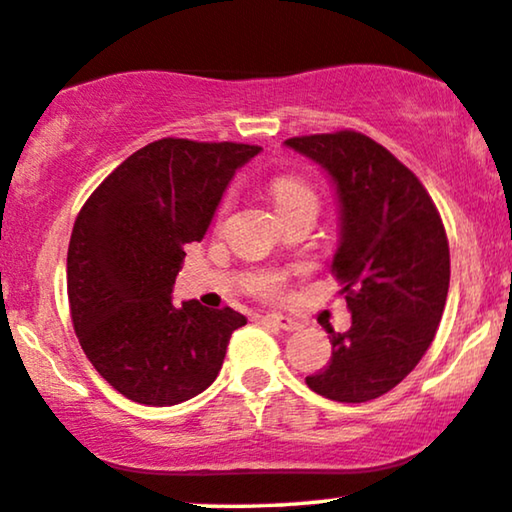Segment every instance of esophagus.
<instances>
[{"label": "esophagus", "mask_w": 512, "mask_h": 512, "mask_svg": "<svg viewBox=\"0 0 512 512\" xmlns=\"http://www.w3.org/2000/svg\"><path fill=\"white\" fill-rule=\"evenodd\" d=\"M262 322L269 324V326H276V329H281V331H295L300 326L298 322H295V319L281 317V315H264Z\"/></svg>", "instance_id": "esophagus-1"}]
</instances>
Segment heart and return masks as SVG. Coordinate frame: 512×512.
I'll return each instance as SVG.
<instances>
[{"label": "heart", "instance_id": "b5f03b06", "mask_svg": "<svg viewBox=\"0 0 512 512\" xmlns=\"http://www.w3.org/2000/svg\"><path fill=\"white\" fill-rule=\"evenodd\" d=\"M272 200H274V207L276 212H288V209H295V207H303V205H315L317 207V195L315 190L307 186L305 181H300V178L295 176H279L272 181ZM257 288H260L262 293L272 295L279 291V276H262L260 281H257Z\"/></svg>", "mask_w": 512, "mask_h": 512}]
</instances>
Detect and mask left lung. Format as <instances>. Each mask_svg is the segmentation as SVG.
I'll return each mask as SVG.
<instances>
[{
	"mask_svg": "<svg viewBox=\"0 0 512 512\" xmlns=\"http://www.w3.org/2000/svg\"><path fill=\"white\" fill-rule=\"evenodd\" d=\"M329 176L338 202L331 274L353 322L329 329L331 362L307 386L338 403L384 396L432 346L446 305L451 255L432 197L386 147L355 131L283 143Z\"/></svg>",
	"mask_w": 512,
	"mask_h": 512,
	"instance_id": "8db88e82",
	"label": "left lung"
}]
</instances>
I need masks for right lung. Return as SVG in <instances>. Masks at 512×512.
Wrapping results in <instances>:
<instances>
[{
	"label": "right lung",
	"mask_w": 512,
	"mask_h": 512,
	"mask_svg": "<svg viewBox=\"0 0 512 512\" xmlns=\"http://www.w3.org/2000/svg\"><path fill=\"white\" fill-rule=\"evenodd\" d=\"M262 147L164 138L133 152L73 224L66 283L92 367L128 400L176 405L217 379L240 312L174 305L186 245L205 238L231 178Z\"/></svg>",
	"instance_id": "add662e5"
}]
</instances>
